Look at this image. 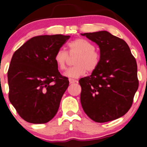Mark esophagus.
Listing matches in <instances>:
<instances>
[{
    "label": "esophagus",
    "instance_id": "obj_1",
    "mask_svg": "<svg viewBox=\"0 0 147 147\" xmlns=\"http://www.w3.org/2000/svg\"><path fill=\"white\" fill-rule=\"evenodd\" d=\"M77 81L75 79H69V83L70 84H72V83H77Z\"/></svg>",
    "mask_w": 147,
    "mask_h": 147
}]
</instances>
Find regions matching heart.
<instances>
[{
  "instance_id": "b5f03b06",
  "label": "heart",
  "mask_w": 147,
  "mask_h": 147,
  "mask_svg": "<svg viewBox=\"0 0 147 147\" xmlns=\"http://www.w3.org/2000/svg\"><path fill=\"white\" fill-rule=\"evenodd\" d=\"M70 56H76L74 64L75 66L70 68L64 73L65 77L77 79L89 72L94 71L98 68L100 56L95 47L86 39L79 38L70 42L68 45ZM69 60V55L63 49L58 50L55 53L54 61L60 70H66Z\"/></svg>"
}]
</instances>
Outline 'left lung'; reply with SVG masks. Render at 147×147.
Masks as SVG:
<instances>
[{"label":"left lung","mask_w":147,"mask_h":147,"mask_svg":"<svg viewBox=\"0 0 147 147\" xmlns=\"http://www.w3.org/2000/svg\"><path fill=\"white\" fill-rule=\"evenodd\" d=\"M100 48L98 68L81 78V103L87 116L98 123L123 116L138 88L137 64L128 45L107 31L81 34Z\"/></svg>","instance_id":"obj_1"}]
</instances>
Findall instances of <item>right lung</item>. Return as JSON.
Instances as JSON below:
<instances>
[{"label": "right lung", "mask_w": 147, "mask_h": 147, "mask_svg": "<svg viewBox=\"0 0 147 147\" xmlns=\"http://www.w3.org/2000/svg\"><path fill=\"white\" fill-rule=\"evenodd\" d=\"M70 36L41 35L31 38L15 51L7 73L9 98L21 117L45 123L54 117L69 81L54 61Z\"/></svg>", "instance_id": "add662e5"}]
</instances>
